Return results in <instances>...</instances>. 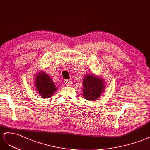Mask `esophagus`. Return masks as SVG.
<instances>
[{
  "instance_id": "1",
  "label": "esophagus",
  "mask_w": 150,
  "mask_h": 150,
  "mask_svg": "<svg viewBox=\"0 0 150 150\" xmlns=\"http://www.w3.org/2000/svg\"><path fill=\"white\" fill-rule=\"evenodd\" d=\"M64 83H65V84L67 85H71V83H72L71 80H65V81H64Z\"/></svg>"
}]
</instances>
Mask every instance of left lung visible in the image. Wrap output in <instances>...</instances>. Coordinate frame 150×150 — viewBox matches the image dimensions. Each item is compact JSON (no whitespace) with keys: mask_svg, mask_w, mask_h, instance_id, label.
Masks as SVG:
<instances>
[{"mask_svg":"<svg viewBox=\"0 0 150 150\" xmlns=\"http://www.w3.org/2000/svg\"><path fill=\"white\" fill-rule=\"evenodd\" d=\"M105 88V82L100 76L95 74H87L83 80V97L86 100L94 101L98 100Z\"/></svg>","mask_w":150,"mask_h":150,"instance_id":"obj_1","label":"left lung"}]
</instances>
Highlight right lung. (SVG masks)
<instances>
[{"label":"right lung","instance_id":"1","mask_svg":"<svg viewBox=\"0 0 150 150\" xmlns=\"http://www.w3.org/2000/svg\"><path fill=\"white\" fill-rule=\"evenodd\" d=\"M37 72L35 77V88L39 93L42 98H48L53 96V93L56 92L58 88L55 86L52 79L44 71L39 70Z\"/></svg>","mask_w":150,"mask_h":150}]
</instances>
